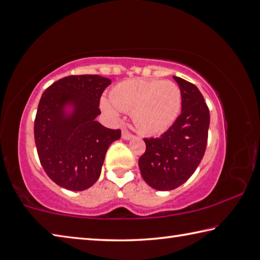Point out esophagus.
<instances>
[{"instance_id":"obj_1","label":"esophagus","mask_w":260,"mask_h":260,"mask_svg":"<svg viewBox=\"0 0 260 260\" xmlns=\"http://www.w3.org/2000/svg\"><path fill=\"white\" fill-rule=\"evenodd\" d=\"M121 138H122V140H125V141H129V140H132L133 139V135H132L129 132H127V131H122V133H121Z\"/></svg>"}]
</instances>
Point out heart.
<instances>
[{
    "instance_id": "b5f03b06",
    "label": "heart",
    "mask_w": 260,
    "mask_h": 260,
    "mask_svg": "<svg viewBox=\"0 0 260 260\" xmlns=\"http://www.w3.org/2000/svg\"><path fill=\"white\" fill-rule=\"evenodd\" d=\"M101 101L103 111L117 119L120 111L131 112L135 126L144 134H161L172 127L182 107L180 87L170 80L131 79L113 88Z\"/></svg>"
}]
</instances>
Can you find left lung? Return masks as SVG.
<instances>
[{
    "label": "left lung",
    "instance_id": "1",
    "mask_svg": "<svg viewBox=\"0 0 260 260\" xmlns=\"http://www.w3.org/2000/svg\"><path fill=\"white\" fill-rule=\"evenodd\" d=\"M182 93L181 113L171 128L156 139H144L146 152L139 167L149 186L173 190L195 172L204 156L210 126L209 108L195 85L173 77Z\"/></svg>",
    "mask_w": 260,
    "mask_h": 260
}]
</instances>
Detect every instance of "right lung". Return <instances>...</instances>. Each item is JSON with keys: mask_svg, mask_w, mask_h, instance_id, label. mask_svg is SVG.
I'll return each instance as SVG.
<instances>
[{"mask_svg": "<svg viewBox=\"0 0 260 260\" xmlns=\"http://www.w3.org/2000/svg\"><path fill=\"white\" fill-rule=\"evenodd\" d=\"M111 80L96 74L70 76L42 94L34 121L41 165L52 181L73 191L98 181L105 153L120 129L96 121L100 99Z\"/></svg>", "mask_w": 260, "mask_h": 260, "instance_id": "1", "label": "right lung"}]
</instances>
